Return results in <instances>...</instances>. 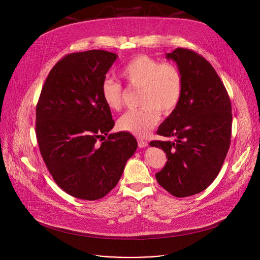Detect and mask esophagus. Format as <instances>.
Masks as SVG:
<instances>
[{
	"mask_svg": "<svg viewBox=\"0 0 260 260\" xmlns=\"http://www.w3.org/2000/svg\"><path fill=\"white\" fill-rule=\"evenodd\" d=\"M138 146L140 148H145L148 146V143L146 141H143V140H138Z\"/></svg>",
	"mask_w": 260,
	"mask_h": 260,
	"instance_id": "1",
	"label": "esophagus"
}]
</instances>
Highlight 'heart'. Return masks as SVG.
Wrapping results in <instances>:
<instances>
[{
  "instance_id": "heart-1",
  "label": "heart",
  "mask_w": 260,
  "mask_h": 260,
  "mask_svg": "<svg viewBox=\"0 0 260 260\" xmlns=\"http://www.w3.org/2000/svg\"><path fill=\"white\" fill-rule=\"evenodd\" d=\"M121 77L136 89H141L139 110L127 111L117 121L118 129L144 138L157 124L161 112L170 115L177 109L183 92V79L179 69L170 62H160L141 54L132 58L121 70ZM101 96L108 109L118 111L123 103L122 86L106 79Z\"/></svg>"
}]
</instances>
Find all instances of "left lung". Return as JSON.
<instances>
[{"label": "left lung", "mask_w": 260, "mask_h": 260, "mask_svg": "<svg viewBox=\"0 0 260 260\" xmlns=\"http://www.w3.org/2000/svg\"><path fill=\"white\" fill-rule=\"evenodd\" d=\"M166 57L177 63L183 79L181 101L157 134L173 141H153L168 161L155 177L177 198L205 190L224 162L231 144L232 104L211 63L197 52L177 48Z\"/></svg>", "instance_id": "obj_1"}]
</instances>
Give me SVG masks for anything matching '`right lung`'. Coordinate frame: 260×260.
<instances>
[{
  "label": "right lung",
  "mask_w": 260,
  "mask_h": 260,
  "mask_svg": "<svg viewBox=\"0 0 260 260\" xmlns=\"http://www.w3.org/2000/svg\"><path fill=\"white\" fill-rule=\"evenodd\" d=\"M117 54L88 50L66 55L49 72L36 108L41 155L58 186L70 196L95 201L118 183L138 143L129 133L110 134V109L101 86Z\"/></svg>",
  "instance_id": "add662e5"
}]
</instances>
